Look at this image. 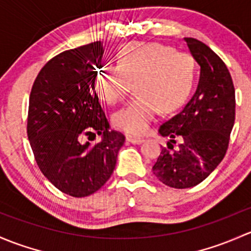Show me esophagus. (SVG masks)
Listing matches in <instances>:
<instances>
[{
  "label": "esophagus",
  "mask_w": 251,
  "mask_h": 251,
  "mask_svg": "<svg viewBox=\"0 0 251 251\" xmlns=\"http://www.w3.org/2000/svg\"><path fill=\"white\" fill-rule=\"evenodd\" d=\"M126 140L128 141V143H130V144H141V143H144L145 139H143V138H135V136L128 135L126 138Z\"/></svg>",
  "instance_id": "esophagus-1"
}]
</instances>
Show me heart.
Here are the masks:
<instances>
[{
    "label": "heart",
    "instance_id": "heart-1",
    "mask_svg": "<svg viewBox=\"0 0 251 251\" xmlns=\"http://www.w3.org/2000/svg\"><path fill=\"white\" fill-rule=\"evenodd\" d=\"M195 78V60L185 51L156 42H131L118 53L117 65L101 66L94 88L107 104H116L136 82L138 94L113 115V126L130 135H141L159 110L179 108L187 100Z\"/></svg>",
    "mask_w": 251,
    "mask_h": 251
}]
</instances>
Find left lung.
I'll return each mask as SVG.
<instances>
[{"label": "left lung", "instance_id": "1", "mask_svg": "<svg viewBox=\"0 0 251 251\" xmlns=\"http://www.w3.org/2000/svg\"><path fill=\"white\" fill-rule=\"evenodd\" d=\"M185 42L201 66L200 81L185 107L159 126L158 133L169 141L152 167L159 181L174 188L198 185L220 164L236 117V95L227 66L201 41L185 37ZM177 138L180 144L174 149Z\"/></svg>", "mask_w": 251, "mask_h": 251}]
</instances>
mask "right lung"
I'll list each match as a JSON object with an SVG mask.
<instances>
[{"instance_id":"add662e5","label":"right lung","mask_w":251,"mask_h":251,"mask_svg":"<svg viewBox=\"0 0 251 251\" xmlns=\"http://www.w3.org/2000/svg\"><path fill=\"white\" fill-rule=\"evenodd\" d=\"M102 42L58 54L33 82L29 100L27 138L38 168L58 190L87 197L110 179L125 135L110 125L94 88L101 65ZM102 135L100 143H83Z\"/></svg>"}]
</instances>
